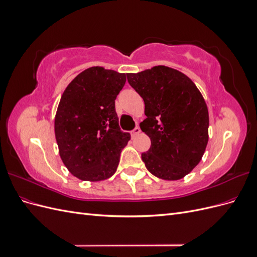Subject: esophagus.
Masks as SVG:
<instances>
[{"label":"esophagus","mask_w":257,"mask_h":257,"mask_svg":"<svg viewBox=\"0 0 257 257\" xmlns=\"http://www.w3.org/2000/svg\"><path fill=\"white\" fill-rule=\"evenodd\" d=\"M139 133H141V128H139L138 126H136V127L133 130V131L131 132V135H132V137L134 138V137H136V136H137Z\"/></svg>","instance_id":"1"}]
</instances>
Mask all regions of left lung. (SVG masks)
<instances>
[{
	"label": "left lung",
	"instance_id": "1",
	"mask_svg": "<svg viewBox=\"0 0 257 257\" xmlns=\"http://www.w3.org/2000/svg\"><path fill=\"white\" fill-rule=\"evenodd\" d=\"M128 83L145 102L147 118L139 124L151 147L142 154L147 169L175 181L195 168L205 153L209 113L200 91L188 76L158 65L126 74Z\"/></svg>",
	"mask_w": 257,
	"mask_h": 257
}]
</instances>
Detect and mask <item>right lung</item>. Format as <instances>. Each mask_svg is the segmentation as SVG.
<instances>
[{"label": "right lung", "mask_w": 257, "mask_h": 257, "mask_svg": "<svg viewBox=\"0 0 257 257\" xmlns=\"http://www.w3.org/2000/svg\"><path fill=\"white\" fill-rule=\"evenodd\" d=\"M126 75L102 66L84 69L69 82L54 116V134L63 164L82 181L110 178L131 139L119 127L114 99Z\"/></svg>", "instance_id": "add662e5"}]
</instances>
